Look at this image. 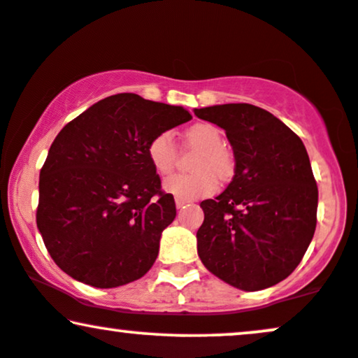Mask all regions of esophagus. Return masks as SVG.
<instances>
[{
  "mask_svg": "<svg viewBox=\"0 0 358 358\" xmlns=\"http://www.w3.org/2000/svg\"><path fill=\"white\" fill-rule=\"evenodd\" d=\"M175 203H176V208H178V210H180V208H185V205H187L188 201H185V200H180V198H176Z\"/></svg>",
  "mask_w": 358,
  "mask_h": 358,
  "instance_id": "obj_1",
  "label": "esophagus"
}]
</instances>
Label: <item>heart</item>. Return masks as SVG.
<instances>
[{
  "label": "heart",
  "mask_w": 358,
  "mask_h": 358,
  "mask_svg": "<svg viewBox=\"0 0 358 358\" xmlns=\"http://www.w3.org/2000/svg\"><path fill=\"white\" fill-rule=\"evenodd\" d=\"M183 140L187 145L198 148L193 160L194 173L173 175L166 178L164 183L165 192L185 201L210 196L218 188L216 176L220 180H228L234 173V157L223 145V132L216 125L198 122L185 130ZM147 157L158 175L171 173L178 157L173 135L170 132L157 134L148 142Z\"/></svg>",
  "instance_id": "1"
}]
</instances>
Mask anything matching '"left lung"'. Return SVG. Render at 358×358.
I'll return each instance as SVG.
<instances>
[{"label": "left lung", "mask_w": 358, "mask_h": 358, "mask_svg": "<svg viewBox=\"0 0 358 358\" xmlns=\"http://www.w3.org/2000/svg\"><path fill=\"white\" fill-rule=\"evenodd\" d=\"M224 129L234 176L220 196L201 201L196 233L205 268L243 291H261L299 266L317 224V183L302 140L251 103L194 108Z\"/></svg>", "instance_id": "obj_1"}]
</instances>
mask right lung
Instances as JSON below:
<instances>
[{"instance_id":"1","label":"right lung","mask_w":358,"mask_h":358,"mask_svg":"<svg viewBox=\"0 0 358 358\" xmlns=\"http://www.w3.org/2000/svg\"><path fill=\"white\" fill-rule=\"evenodd\" d=\"M189 119L183 107L117 94L57 134L39 173L36 223L66 274L101 289L147 274L176 216L147 145Z\"/></svg>"}]
</instances>
